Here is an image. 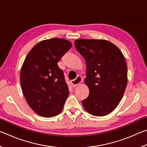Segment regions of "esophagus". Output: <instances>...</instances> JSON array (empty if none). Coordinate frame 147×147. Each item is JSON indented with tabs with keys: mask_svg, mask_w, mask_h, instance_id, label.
<instances>
[{
	"mask_svg": "<svg viewBox=\"0 0 147 147\" xmlns=\"http://www.w3.org/2000/svg\"><path fill=\"white\" fill-rule=\"evenodd\" d=\"M82 82V78L81 76H78L76 77V79H74V80H73L71 81V84L73 87H76L77 86H78Z\"/></svg>",
	"mask_w": 147,
	"mask_h": 147,
	"instance_id": "34e87169",
	"label": "esophagus"
}]
</instances>
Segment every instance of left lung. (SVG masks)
<instances>
[{
	"label": "left lung",
	"mask_w": 147,
	"mask_h": 147,
	"mask_svg": "<svg viewBox=\"0 0 147 147\" xmlns=\"http://www.w3.org/2000/svg\"><path fill=\"white\" fill-rule=\"evenodd\" d=\"M74 45L86 63L89 94L82 105L91 115L104 116L119 105L127 86V66L122 52L105 39H80Z\"/></svg>",
	"instance_id": "1"
}]
</instances>
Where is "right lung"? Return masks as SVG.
<instances>
[{
    "instance_id": "obj_1",
    "label": "right lung",
    "mask_w": 147,
    "mask_h": 147,
    "mask_svg": "<svg viewBox=\"0 0 147 147\" xmlns=\"http://www.w3.org/2000/svg\"><path fill=\"white\" fill-rule=\"evenodd\" d=\"M71 41L52 38L37 43L21 67L20 82L27 103L35 113L52 117L61 113L69 94L58 61L71 48Z\"/></svg>"
}]
</instances>
